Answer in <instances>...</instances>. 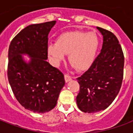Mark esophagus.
Returning <instances> with one entry per match:
<instances>
[{
    "label": "esophagus",
    "mask_w": 133,
    "mask_h": 133,
    "mask_svg": "<svg viewBox=\"0 0 133 133\" xmlns=\"http://www.w3.org/2000/svg\"><path fill=\"white\" fill-rule=\"evenodd\" d=\"M64 78H65V83H68V82H69V81H70L72 80L71 77L68 75H65V77H64Z\"/></svg>",
    "instance_id": "34e87169"
}]
</instances>
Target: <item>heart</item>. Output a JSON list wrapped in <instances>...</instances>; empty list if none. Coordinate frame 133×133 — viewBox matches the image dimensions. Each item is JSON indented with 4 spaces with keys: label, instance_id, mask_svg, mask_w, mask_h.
<instances>
[{
    "label": "heart",
    "instance_id": "obj_1",
    "mask_svg": "<svg viewBox=\"0 0 133 133\" xmlns=\"http://www.w3.org/2000/svg\"><path fill=\"white\" fill-rule=\"evenodd\" d=\"M98 48L99 39L96 33L76 30L61 34L56 43L48 44L47 52L55 66L65 60V55H69L72 68L84 71L92 66Z\"/></svg>",
    "mask_w": 133,
    "mask_h": 133
}]
</instances>
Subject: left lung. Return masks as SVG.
Here are the masks:
<instances>
[{
    "label": "left lung",
    "mask_w": 133,
    "mask_h": 133,
    "mask_svg": "<svg viewBox=\"0 0 133 133\" xmlns=\"http://www.w3.org/2000/svg\"><path fill=\"white\" fill-rule=\"evenodd\" d=\"M97 29L103 37L101 51L92 66L77 78L80 84L77 105L88 113L107 108L116 98L123 82L124 55L119 41L108 30Z\"/></svg>",
    "instance_id": "left-lung-1"
}]
</instances>
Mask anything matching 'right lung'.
<instances>
[{"instance_id":"add662e5","label":"right lung","mask_w":133,"mask_h":133,"mask_svg":"<svg viewBox=\"0 0 133 133\" xmlns=\"http://www.w3.org/2000/svg\"><path fill=\"white\" fill-rule=\"evenodd\" d=\"M55 23L53 21L25 27L12 40L8 49L11 89L19 103L33 112L45 113L54 108L65 85L63 74L46 61L48 36Z\"/></svg>"}]
</instances>
